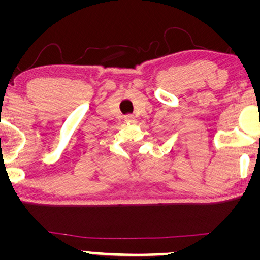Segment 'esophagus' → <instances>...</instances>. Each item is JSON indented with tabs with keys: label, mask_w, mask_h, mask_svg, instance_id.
Segmentation results:
<instances>
[{
	"label": "esophagus",
	"mask_w": 260,
	"mask_h": 260,
	"mask_svg": "<svg viewBox=\"0 0 260 260\" xmlns=\"http://www.w3.org/2000/svg\"><path fill=\"white\" fill-rule=\"evenodd\" d=\"M124 121L128 122V123H132V122L136 121V117H134L133 115H131V113H129V115L124 116Z\"/></svg>",
	"instance_id": "1"
}]
</instances>
